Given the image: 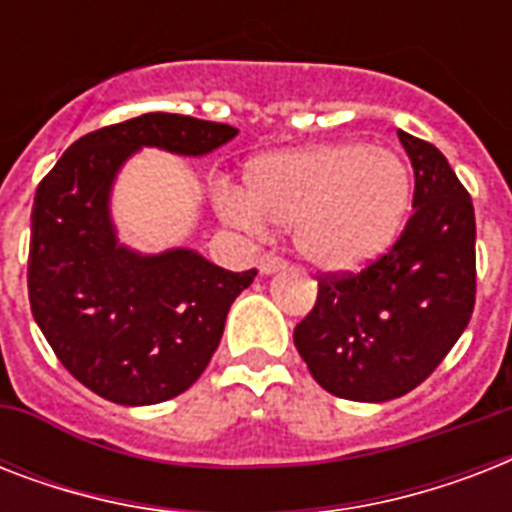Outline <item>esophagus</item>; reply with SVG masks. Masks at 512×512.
Masks as SVG:
<instances>
[{
	"mask_svg": "<svg viewBox=\"0 0 512 512\" xmlns=\"http://www.w3.org/2000/svg\"><path fill=\"white\" fill-rule=\"evenodd\" d=\"M284 268H287V263H284L281 257H276V255H263V257H260V273H263V276L279 273V271H284Z\"/></svg>",
	"mask_w": 512,
	"mask_h": 512,
	"instance_id": "esophagus-1",
	"label": "esophagus"
}]
</instances>
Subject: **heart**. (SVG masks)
<instances>
[{
	"mask_svg": "<svg viewBox=\"0 0 512 512\" xmlns=\"http://www.w3.org/2000/svg\"><path fill=\"white\" fill-rule=\"evenodd\" d=\"M217 207L249 231L292 223L303 260L324 273H353L380 260L404 231L412 172L396 151L356 140L287 148L252 159L244 193L223 185Z\"/></svg>",
	"mask_w": 512,
	"mask_h": 512,
	"instance_id": "obj_1",
	"label": "heart"
}]
</instances>
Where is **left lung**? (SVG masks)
<instances>
[{
    "instance_id": "8db88e82",
    "label": "left lung",
    "mask_w": 512,
    "mask_h": 512,
    "mask_svg": "<svg viewBox=\"0 0 512 512\" xmlns=\"http://www.w3.org/2000/svg\"><path fill=\"white\" fill-rule=\"evenodd\" d=\"M414 170L412 217L361 273L319 279L295 348L337 398L380 404L433 374L476 305V212L446 156L398 130Z\"/></svg>"
}]
</instances>
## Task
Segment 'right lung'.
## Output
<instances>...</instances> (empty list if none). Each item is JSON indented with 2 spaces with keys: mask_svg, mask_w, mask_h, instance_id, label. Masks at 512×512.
I'll list each match as a JSON object with an SVG mask.
<instances>
[{
  "mask_svg": "<svg viewBox=\"0 0 512 512\" xmlns=\"http://www.w3.org/2000/svg\"><path fill=\"white\" fill-rule=\"evenodd\" d=\"M231 124L143 114L84 135L44 177L31 209L28 300L60 364L122 406L162 404L207 369L231 303L257 271H225L196 249L143 255L116 236L111 191L140 148L207 156Z\"/></svg>",
  "mask_w": 512,
  "mask_h": 512,
  "instance_id": "right-lung-1",
  "label": "right lung"
}]
</instances>
